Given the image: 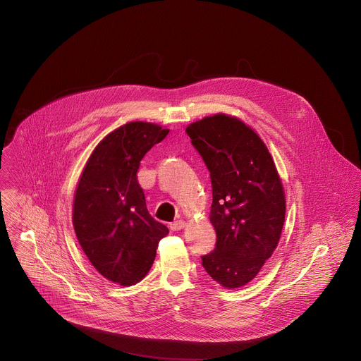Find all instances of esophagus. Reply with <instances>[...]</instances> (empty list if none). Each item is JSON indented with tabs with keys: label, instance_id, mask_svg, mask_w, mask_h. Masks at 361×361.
Masks as SVG:
<instances>
[{
	"label": "esophagus",
	"instance_id": "34e87169",
	"mask_svg": "<svg viewBox=\"0 0 361 361\" xmlns=\"http://www.w3.org/2000/svg\"><path fill=\"white\" fill-rule=\"evenodd\" d=\"M184 226H185V223L183 220H177V221H173L170 224V230L171 231H180L181 228H184Z\"/></svg>",
	"mask_w": 361,
	"mask_h": 361
}]
</instances>
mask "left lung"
Segmentation results:
<instances>
[{"label": "left lung", "instance_id": "1", "mask_svg": "<svg viewBox=\"0 0 361 361\" xmlns=\"http://www.w3.org/2000/svg\"><path fill=\"white\" fill-rule=\"evenodd\" d=\"M185 133L213 188L217 241L201 264L223 287L245 286L271 257L284 224L286 197L274 161L262 138L235 117H205Z\"/></svg>", "mask_w": 361, "mask_h": 361}]
</instances>
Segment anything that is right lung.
<instances>
[{"mask_svg":"<svg viewBox=\"0 0 361 361\" xmlns=\"http://www.w3.org/2000/svg\"><path fill=\"white\" fill-rule=\"evenodd\" d=\"M167 134L142 121L114 130L92 151L75 191L73 224L78 243L95 270L121 286L145 277L160 240L169 234L149 216L137 181L145 152Z\"/></svg>","mask_w":361,"mask_h":361,"instance_id":"obj_1","label":"right lung"}]
</instances>
